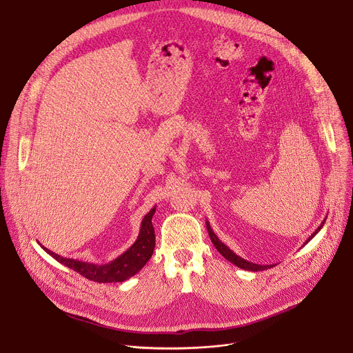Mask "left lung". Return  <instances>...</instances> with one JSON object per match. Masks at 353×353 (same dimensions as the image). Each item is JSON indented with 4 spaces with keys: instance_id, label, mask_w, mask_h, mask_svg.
I'll return each instance as SVG.
<instances>
[{
    "instance_id": "1",
    "label": "left lung",
    "mask_w": 353,
    "mask_h": 353,
    "mask_svg": "<svg viewBox=\"0 0 353 353\" xmlns=\"http://www.w3.org/2000/svg\"><path fill=\"white\" fill-rule=\"evenodd\" d=\"M205 225H207V231H208V235H210V238H211V242L214 243V246L216 248V250L223 256V258H225L227 261H230L231 263H234L235 266H238V268H241V269H243V270H249V272H259V270H266V269L273 268V266H269V265L262 266V265H256V263H252V262H249V261H245L243 258H241V256H238L234 250H231L225 243H222V242L219 241V238L214 234V231H212V228H211L208 221L205 222ZM323 227H324V222H321V225H319V227L311 234V236H308V239L304 242V245H307L319 231H321Z\"/></svg>"
}]
</instances>
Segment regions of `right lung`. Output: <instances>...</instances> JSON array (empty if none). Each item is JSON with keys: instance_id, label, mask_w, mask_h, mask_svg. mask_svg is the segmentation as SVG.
I'll return each instance as SVG.
<instances>
[{"instance_id": "add662e5", "label": "right lung", "mask_w": 353, "mask_h": 353, "mask_svg": "<svg viewBox=\"0 0 353 353\" xmlns=\"http://www.w3.org/2000/svg\"><path fill=\"white\" fill-rule=\"evenodd\" d=\"M154 211H156V207H153L142 219L141 231L134 245L130 249H126L122 254H119L117 259L105 265H95V263H88L79 259L63 258V256L43 246L42 248L59 263L73 269L74 272L80 273L88 280L97 281V283H121L135 276L152 258V253L156 243L154 228L152 225V216Z\"/></svg>"}]
</instances>
